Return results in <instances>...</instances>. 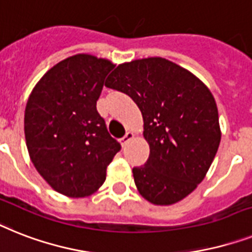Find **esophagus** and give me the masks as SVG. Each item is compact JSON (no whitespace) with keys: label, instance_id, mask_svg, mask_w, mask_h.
Returning <instances> with one entry per match:
<instances>
[{"label":"esophagus","instance_id":"obj_1","mask_svg":"<svg viewBox=\"0 0 252 252\" xmlns=\"http://www.w3.org/2000/svg\"><path fill=\"white\" fill-rule=\"evenodd\" d=\"M133 136H134V134H133L132 132H126V136L123 137V138H120V144H122V146H126V145L132 140Z\"/></svg>","mask_w":252,"mask_h":252}]
</instances>
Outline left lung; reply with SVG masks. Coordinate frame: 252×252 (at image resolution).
<instances>
[{"label": "left lung", "mask_w": 252, "mask_h": 252, "mask_svg": "<svg viewBox=\"0 0 252 252\" xmlns=\"http://www.w3.org/2000/svg\"><path fill=\"white\" fill-rule=\"evenodd\" d=\"M106 87L128 94L141 110L150 155L133 168L140 194L168 206L189 195L211 167L221 132L215 98L197 76L164 58L123 63Z\"/></svg>", "instance_id": "8db88e82"}]
</instances>
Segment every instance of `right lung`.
<instances>
[{
  "instance_id": "right-lung-1",
  "label": "right lung",
  "mask_w": 252,
  "mask_h": 252,
  "mask_svg": "<svg viewBox=\"0 0 252 252\" xmlns=\"http://www.w3.org/2000/svg\"><path fill=\"white\" fill-rule=\"evenodd\" d=\"M110 61L76 54L49 69L31 93L24 112L30 158L58 193L88 197L105 183L120 144L97 111Z\"/></svg>"
}]
</instances>
